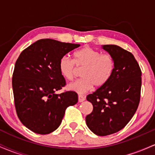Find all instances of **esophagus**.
I'll use <instances>...</instances> for the list:
<instances>
[{"instance_id":"1","label":"esophagus","mask_w":155,"mask_h":155,"mask_svg":"<svg viewBox=\"0 0 155 155\" xmlns=\"http://www.w3.org/2000/svg\"><path fill=\"white\" fill-rule=\"evenodd\" d=\"M78 99H79V102H83V101L85 100V97L81 95H79V96H78Z\"/></svg>"}]
</instances>
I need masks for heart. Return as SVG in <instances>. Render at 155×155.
Returning <instances> with one entry per match:
<instances>
[{
	"label": "heart",
	"instance_id": "heart-1",
	"mask_svg": "<svg viewBox=\"0 0 155 155\" xmlns=\"http://www.w3.org/2000/svg\"><path fill=\"white\" fill-rule=\"evenodd\" d=\"M83 67L81 79L68 85V88L78 94H84L94 86H103L113 74L115 61L109 54H102L90 47H85L74 53V60L68 56L61 58L59 63L60 74L68 81L75 76L76 67Z\"/></svg>",
	"mask_w": 155,
	"mask_h": 155
}]
</instances>
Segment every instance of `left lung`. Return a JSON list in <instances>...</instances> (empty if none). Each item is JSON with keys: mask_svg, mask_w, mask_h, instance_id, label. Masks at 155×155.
<instances>
[{"mask_svg": "<svg viewBox=\"0 0 155 155\" xmlns=\"http://www.w3.org/2000/svg\"><path fill=\"white\" fill-rule=\"evenodd\" d=\"M102 48L114 58L115 68L110 79L87 96L93 106L86 117L89 129L97 136L113 134L130 122L140 101L141 71L132 53L117 45Z\"/></svg>", "mask_w": 155, "mask_h": 155, "instance_id": "8db88e82", "label": "left lung"}]
</instances>
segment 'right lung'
Returning <instances> with one entry per match:
<instances>
[{
  "label": "right lung",
  "instance_id": "add662e5",
  "mask_svg": "<svg viewBox=\"0 0 155 155\" xmlns=\"http://www.w3.org/2000/svg\"><path fill=\"white\" fill-rule=\"evenodd\" d=\"M80 44L41 39L19 56L12 76L16 111L19 120L31 131L49 134L61 124L65 109L78 102L74 91L55 92L65 85L60 60Z\"/></svg>",
  "mask_w": 155,
  "mask_h": 155
}]
</instances>
